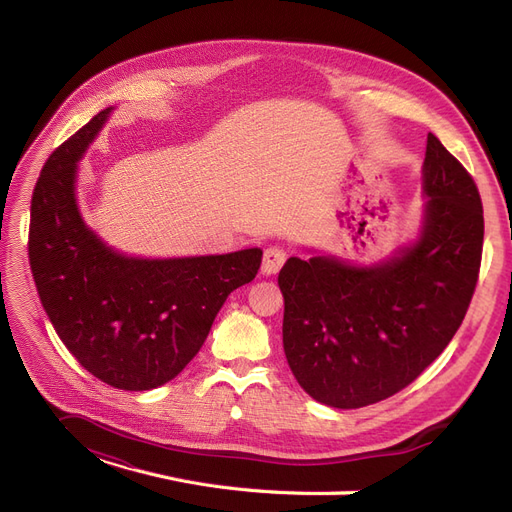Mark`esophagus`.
Segmentation results:
<instances>
[{
    "label": "esophagus",
    "instance_id": "obj_1",
    "mask_svg": "<svg viewBox=\"0 0 512 512\" xmlns=\"http://www.w3.org/2000/svg\"><path fill=\"white\" fill-rule=\"evenodd\" d=\"M286 262V252L282 247L271 245L265 250V258H262V275H275L277 271L282 269V265Z\"/></svg>",
    "mask_w": 512,
    "mask_h": 512
}]
</instances>
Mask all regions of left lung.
Masks as SVG:
<instances>
[{
    "label": "left lung",
    "instance_id": "left-lung-1",
    "mask_svg": "<svg viewBox=\"0 0 512 512\" xmlns=\"http://www.w3.org/2000/svg\"><path fill=\"white\" fill-rule=\"evenodd\" d=\"M416 237L380 262L356 265L307 250L277 277L284 352L301 389L324 406L376 404L423 374L468 312L483 254L474 179L427 136Z\"/></svg>",
    "mask_w": 512,
    "mask_h": 512
}]
</instances>
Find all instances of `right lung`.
Listing matches in <instances>:
<instances>
[{"label":"right lung","instance_id":"right-lung-1","mask_svg":"<svg viewBox=\"0 0 512 512\" xmlns=\"http://www.w3.org/2000/svg\"><path fill=\"white\" fill-rule=\"evenodd\" d=\"M113 111L104 108L46 160L32 196L29 265L76 361L115 389L151 391L198 354L228 294L256 277L262 250L145 258L89 228L76 192L79 162Z\"/></svg>","mask_w":512,"mask_h":512}]
</instances>
